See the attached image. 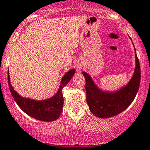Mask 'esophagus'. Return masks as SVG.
Here are the masks:
<instances>
[{"label":"esophagus","instance_id":"obj_1","mask_svg":"<svg viewBox=\"0 0 150 150\" xmlns=\"http://www.w3.org/2000/svg\"><path fill=\"white\" fill-rule=\"evenodd\" d=\"M78 68L80 69V66H78Z\"/></svg>","mask_w":150,"mask_h":150}]
</instances>
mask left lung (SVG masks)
I'll use <instances>...</instances> for the list:
<instances>
[{"label": "left lung", "mask_w": 150, "mask_h": 150, "mask_svg": "<svg viewBox=\"0 0 150 150\" xmlns=\"http://www.w3.org/2000/svg\"><path fill=\"white\" fill-rule=\"evenodd\" d=\"M135 52V69L127 85L114 91L100 89L87 72H82L86 78V100L90 111L98 118L112 117L127 109L132 103L139 88L141 70Z\"/></svg>", "instance_id": "8db88e82"}]
</instances>
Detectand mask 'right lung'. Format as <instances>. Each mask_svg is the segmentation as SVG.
Returning <instances> with one entry per match:
<instances>
[{"label":"right lung","instance_id":"right-lung-1","mask_svg":"<svg viewBox=\"0 0 150 150\" xmlns=\"http://www.w3.org/2000/svg\"><path fill=\"white\" fill-rule=\"evenodd\" d=\"M75 72V69H72L66 72L62 78L59 89L55 95L50 98L42 100L24 98L16 92L11 83L9 72H8V82L11 93L14 100L23 112L37 120L53 121L57 120L62 112L64 103L62 88L70 81Z\"/></svg>","mask_w":150,"mask_h":150}]
</instances>
